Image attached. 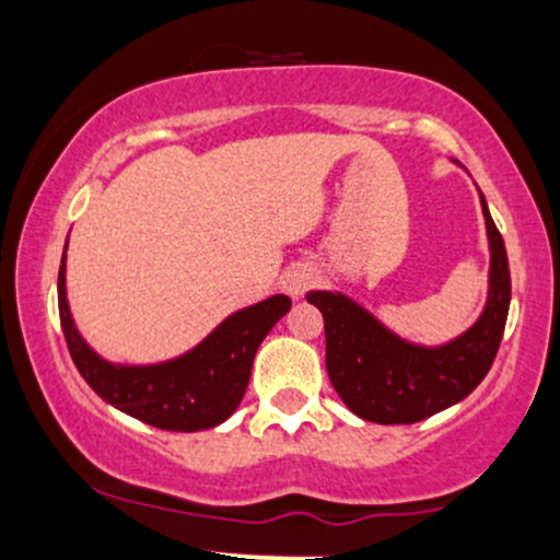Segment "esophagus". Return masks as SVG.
Instances as JSON below:
<instances>
[{"label":"esophagus","mask_w":560,"mask_h":560,"mask_svg":"<svg viewBox=\"0 0 560 560\" xmlns=\"http://www.w3.org/2000/svg\"><path fill=\"white\" fill-rule=\"evenodd\" d=\"M313 281H316V271H313L307 262H298V266H289L284 276H281V287H284V292L289 294H305L307 289L313 287Z\"/></svg>","instance_id":"34e87169"}]
</instances>
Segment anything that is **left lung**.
<instances>
[{"instance_id":"left-lung-1","label":"left lung","mask_w":560,"mask_h":560,"mask_svg":"<svg viewBox=\"0 0 560 560\" xmlns=\"http://www.w3.org/2000/svg\"><path fill=\"white\" fill-rule=\"evenodd\" d=\"M490 236V298L481 318L442 347L402 342L345 294L311 292L307 302L324 313L326 371L355 416L374 423H416L460 402L492 369L511 305V271L503 236L485 197Z\"/></svg>"}]
</instances>
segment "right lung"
Returning <instances> with one entry per match:
<instances>
[{"label": "right lung", "instance_id": "obj_1", "mask_svg": "<svg viewBox=\"0 0 560 560\" xmlns=\"http://www.w3.org/2000/svg\"><path fill=\"white\" fill-rule=\"evenodd\" d=\"M57 305L70 358L102 400L165 432H202L226 421L242 402L255 352L292 300L276 294L244 307L195 350L160 365H113L83 342L66 300V253L57 276Z\"/></svg>", "mask_w": 560, "mask_h": 560}]
</instances>
